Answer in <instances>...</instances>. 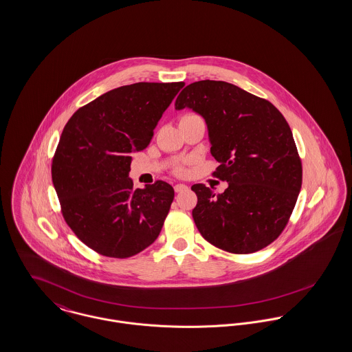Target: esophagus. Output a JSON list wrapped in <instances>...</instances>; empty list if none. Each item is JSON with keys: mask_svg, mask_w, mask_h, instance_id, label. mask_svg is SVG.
<instances>
[{"mask_svg": "<svg viewBox=\"0 0 352 352\" xmlns=\"http://www.w3.org/2000/svg\"><path fill=\"white\" fill-rule=\"evenodd\" d=\"M174 190H175L177 192H181V191L188 190V186H186V185H184V184H177V185L174 186Z\"/></svg>", "mask_w": 352, "mask_h": 352, "instance_id": "obj_1", "label": "esophagus"}]
</instances>
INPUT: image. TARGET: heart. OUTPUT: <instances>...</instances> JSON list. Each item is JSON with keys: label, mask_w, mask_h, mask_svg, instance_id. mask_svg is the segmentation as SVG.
<instances>
[{"label": "heart", "mask_w": 352, "mask_h": 352, "mask_svg": "<svg viewBox=\"0 0 352 352\" xmlns=\"http://www.w3.org/2000/svg\"><path fill=\"white\" fill-rule=\"evenodd\" d=\"M192 113H188V115H185V116H191ZM175 171H177V174H184L185 173V167L184 166H178L177 168H175Z\"/></svg>", "instance_id": "b5f03b06"}]
</instances>
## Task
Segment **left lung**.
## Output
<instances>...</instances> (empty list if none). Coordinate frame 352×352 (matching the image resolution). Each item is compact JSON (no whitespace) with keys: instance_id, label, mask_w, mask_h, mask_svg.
<instances>
[{"instance_id":"obj_1","label":"left lung","mask_w":352,"mask_h":352,"mask_svg":"<svg viewBox=\"0 0 352 352\" xmlns=\"http://www.w3.org/2000/svg\"><path fill=\"white\" fill-rule=\"evenodd\" d=\"M184 109L205 119L219 163L214 175L228 182L221 194L191 186L199 233L230 253L265 248L284 230L301 189V161L285 118L268 100L226 81L191 82L175 100V109Z\"/></svg>"}]
</instances>
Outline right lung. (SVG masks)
Listing matches in <instances>:
<instances>
[{"label": "right lung", "instance_id": "right-lung-1", "mask_svg": "<svg viewBox=\"0 0 352 352\" xmlns=\"http://www.w3.org/2000/svg\"><path fill=\"white\" fill-rule=\"evenodd\" d=\"M184 85H123L78 109L65 124L52 181L65 222L95 252L126 258L160 236L174 189L163 181L134 189L129 177L131 154L148 146L163 112Z\"/></svg>", "mask_w": 352, "mask_h": 352}]
</instances>
